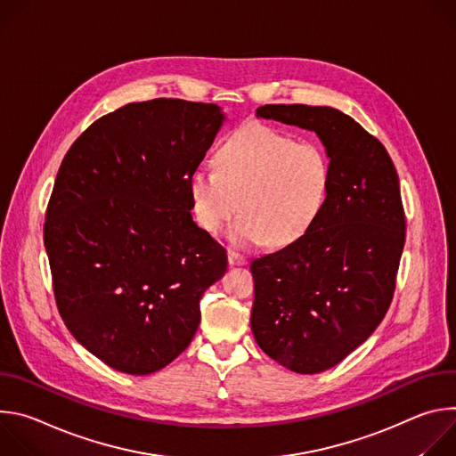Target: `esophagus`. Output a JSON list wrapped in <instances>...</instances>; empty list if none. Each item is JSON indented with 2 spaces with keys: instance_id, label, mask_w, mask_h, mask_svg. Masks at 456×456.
<instances>
[{
  "instance_id": "esophagus-1",
  "label": "esophagus",
  "mask_w": 456,
  "mask_h": 456,
  "mask_svg": "<svg viewBox=\"0 0 456 456\" xmlns=\"http://www.w3.org/2000/svg\"><path fill=\"white\" fill-rule=\"evenodd\" d=\"M229 264L231 265H245L247 259L241 254H238L234 250H229Z\"/></svg>"
}]
</instances>
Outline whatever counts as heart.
Masks as SVG:
<instances>
[{"instance_id": "b5f03b06", "label": "heart", "mask_w": 456, "mask_h": 456, "mask_svg": "<svg viewBox=\"0 0 456 456\" xmlns=\"http://www.w3.org/2000/svg\"><path fill=\"white\" fill-rule=\"evenodd\" d=\"M330 178V159L321 144L296 141L265 124H247L222 144L218 167L199 166L191 173L192 216L215 234L240 206L241 215L229 229L236 247L264 241L283 247L315 222Z\"/></svg>"}]
</instances>
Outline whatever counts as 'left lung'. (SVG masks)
Listing matches in <instances>:
<instances>
[{"label":"left lung","instance_id":"8db88e82","mask_svg":"<svg viewBox=\"0 0 456 456\" xmlns=\"http://www.w3.org/2000/svg\"><path fill=\"white\" fill-rule=\"evenodd\" d=\"M256 115L310 129L330 159L310 229L250 264L257 346L296 373H319L361 346L392 303L406 240L399 176L386 148L336 108L265 104Z\"/></svg>","mask_w":456,"mask_h":456}]
</instances>
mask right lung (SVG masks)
Listing matches in <instances>:
<instances>
[{
  "mask_svg": "<svg viewBox=\"0 0 456 456\" xmlns=\"http://www.w3.org/2000/svg\"><path fill=\"white\" fill-rule=\"evenodd\" d=\"M224 120L216 104L132 102L95 120L61 162L43 229L55 303L72 336L122 373L175 361L227 271L189 199Z\"/></svg>",
  "mask_w": 456,
  "mask_h": 456,
  "instance_id": "obj_1",
  "label": "right lung"
}]
</instances>
